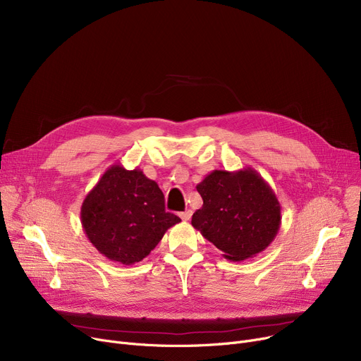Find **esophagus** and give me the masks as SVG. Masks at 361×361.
<instances>
[{
    "label": "esophagus",
    "mask_w": 361,
    "mask_h": 361,
    "mask_svg": "<svg viewBox=\"0 0 361 361\" xmlns=\"http://www.w3.org/2000/svg\"><path fill=\"white\" fill-rule=\"evenodd\" d=\"M180 216H181V219H183V221H190V218H192V211L181 212V214H180Z\"/></svg>",
    "instance_id": "esophagus-1"
}]
</instances>
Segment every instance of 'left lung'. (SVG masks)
<instances>
[{"instance_id": "left-lung-1", "label": "left lung", "mask_w": 361, "mask_h": 361, "mask_svg": "<svg viewBox=\"0 0 361 361\" xmlns=\"http://www.w3.org/2000/svg\"><path fill=\"white\" fill-rule=\"evenodd\" d=\"M203 199L192 225L224 257L241 262L263 252L281 225V204L257 171L215 169L196 185Z\"/></svg>"}]
</instances>
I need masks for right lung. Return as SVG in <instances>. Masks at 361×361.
<instances>
[{
    "instance_id": "1",
    "label": "right lung",
    "mask_w": 361,
    "mask_h": 361,
    "mask_svg": "<svg viewBox=\"0 0 361 361\" xmlns=\"http://www.w3.org/2000/svg\"><path fill=\"white\" fill-rule=\"evenodd\" d=\"M82 226L92 245L112 262H142L168 228L181 219L165 212L159 185L142 169L109 166L87 193L80 209Z\"/></svg>"
}]
</instances>
